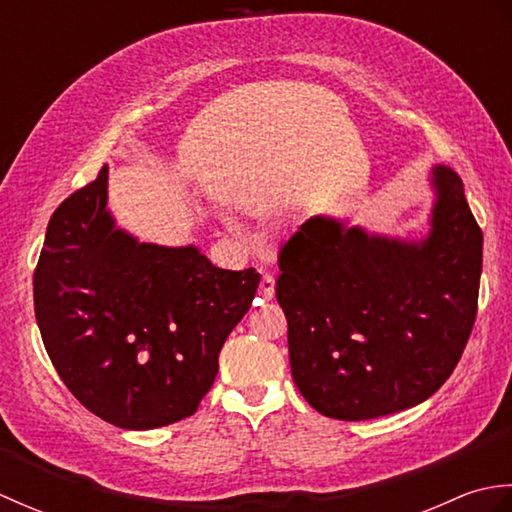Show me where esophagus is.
Segmentation results:
<instances>
[{
    "label": "esophagus",
    "instance_id": "1",
    "mask_svg": "<svg viewBox=\"0 0 512 512\" xmlns=\"http://www.w3.org/2000/svg\"><path fill=\"white\" fill-rule=\"evenodd\" d=\"M259 297L264 301H270L275 297V277L273 275H264L262 281H259Z\"/></svg>",
    "mask_w": 512,
    "mask_h": 512
}]
</instances>
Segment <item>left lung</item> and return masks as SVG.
I'll list each match as a JSON object with an SVG mask.
<instances>
[{"label":"left lung","mask_w":512,"mask_h":512,"mask_svg":"<svg viewBox=\"0 0 512 512\" xmlns=\"http://www.w3.org/2000/svg\"><path fill=\"white\" fill-rule=\"evenodd\" d=\"M429 235L398 239L310 217L279 253L295 385L319 413L372 420L444 385L469 341L482 231L453 169H431Z\"/></svg>","instance_id":"left-lung-1"}]
</instances>
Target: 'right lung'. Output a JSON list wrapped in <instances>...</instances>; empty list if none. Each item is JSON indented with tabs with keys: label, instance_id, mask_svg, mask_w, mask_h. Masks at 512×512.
Instances as JSON below:
<instances>
[{
	"label": "right lung",
	"instance_id": "right-lung-1",
	"mask_svg": "<svg viewBox=\"0 0 512 512\" xmlns=\"http://www.w3.org/2000/svg\"><path fill=\"white\" fill-rule=\"evenodd\" d=\"M259 286L195 246L138 242L107 211V167L52 213L35 270L43 345L72 396L121 429L189 418Z\"/></svg>",
	"mask_w": 512,
	"mask_h": 512
}]
</instances>
